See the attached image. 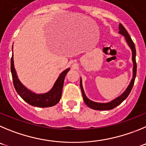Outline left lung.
Returning a JSON list of instances; mask_svg holds the SVG:
<instances>
[{"label": "left lung", "mask_w": 146, "mask_h": 146, "mask_svg": "<svg viewBox=\"0 0 146 146\" xmlns=\"http://www.w3.org/2000/svg\"><path fill=\"white\" fill-rule=\"evenodd\" d=\"M119 33L121 34L122 35H124L125 37L126 40H127V44L129 46V47L132 49V61H133V77H132V79L131 81L130 84L128 86V87L127 88L124 92L121 94V96H119V98H115V100H112L111 102H108V103H100V102H93V101L90 100L86 98V96L85 95L84 91L83 89L82 86V83H81V79L80 81V86H81V92H82L83 98H84V101L86 103V105L87 106H89V108H91L94 109V110H98V111H106V110H111V109H113L114 108H115L116 106H119V104H121L126 98L128 97V95L130 93L131 90L132 89V86L134 85V83H135V77H136V73H137V63H136V50H135V46L134 42L132 41V38H131L130 35H129L128 32L127 31L124 27L121 24H119Z\"/></svg>", "instance_id": "left-lung-1"}]
</instances>
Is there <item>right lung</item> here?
Returning a JSON list of instances; mask_svg holds the SVG:
<instances>
[{"label":"right lung","mask_w":146,"mask_h":146,"mask_svg":"<svg viewBox=\"0 0 146 146\" xmlns=\"http://www.w3.org/2000/svg\"><path fill=\"white\" fill-rule=\"evenodd\" d=\"M69 70L70 69L68 68L60 75L52 89L48 92L42 94H37L28 90L27 88H25L22 84V83L17 78L16 70L14 69L13 55L11 59V71L14 86L16 91L25 102L35 107H52L60 102L62 96V87H63L64 79Z\"/></svg>","instance_id":"add662e5"}]
</instances>
